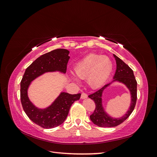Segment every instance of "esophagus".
Segmentation results:
<instances>
[{
    "instance_id": "34e87169",
    "label": "esophagus",
    "mask_w": 157,
    "mask_h": 157,
    "mask_svg": "<svg viewBox=\"0 0 157 157\" xmlns=\"http://www.w3.org/2000/svg\"><path fill=\"white\" fill-rule=\"evenodd\" d=\"M81 99H85V98H88V95L86 93H82L81 94Z\"/></svg>"
}]
</instances>
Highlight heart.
<instances>
[{"label": "heart", "instance_id": "obj_1", "mask_svg": "<svg viewBox=\"0 0 157 157\" xmlns=\"http://www.w3.org/2000/svg\"><path fill=\"white\" fill-rule=\"evenodd\" d=\"M112 69L113 63L108 57L94 54L87 56L74 67L76 77L81 80L86 78L88 84L94 89L101 87L105 82ZM71 78L78 81L74 76Z\"/></svg>", "mask_w": 157, "mask_h": 157}]
</instances>
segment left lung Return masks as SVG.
Returning <instances> with one entry per match:
<instances>
[{
  "label": "left lung",
  "mask_w": 157,
  "mask_h": 157,
  "mask_svg": "<svg viewBox=\"0 0 157 157\" xmlns=\"http://www.w3.org/2000/svg\"><path fill=\"white\" fill-rule=\"evenodd\" d=\"M117 63V70L113 82L118 81L124 84L129 89L131 94V104L130 109L124 116L119 118H113L109 117L104 111L102 105V93L111 83L103 86L98 91L90 94L88 97L94 101L96 108L94 113L90 116V120L94 124L99 127H115L121 124L131 115L135 108L137 101V81L132 69L116 55L113 54Z\"/></svg>",
  "instance_id": "obj_1"
}]
</instances>
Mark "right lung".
Here are the masks:
<instances>
[{
    "label": "right lung",
    "instance_id": "1",
    "mask_svg": "<svg viewBox=\"0 0 157 157\" xmlns=\"http://www.w3.org/2000/svg\"><path fill=\"white\" fill-rule=\"evenodd\" d=\"M69 54V50L59 48L40 56L26 69L20 82V98L23 110L33 122L43 128H55L62 124L68 115L71 106L78 100L81 94L61 92L50 106L41 109L29 100L28 88L33 80L44 73L59 71L65 73L70 58Z\"/></svg>",
    "mask_w": 157,
    "mask_h": 157
}]
</instances>
